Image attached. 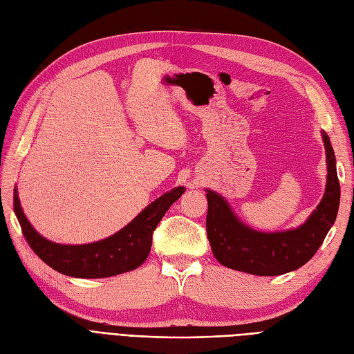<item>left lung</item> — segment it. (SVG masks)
Segmentation results:
<instances>
[{"label": "left lung", "instance_id": "left-lung-1", "mask_svg": "<svg viewBox=\"0 0 354 354\" xmlns=\"http://www.w3.org/2000/svg\"><path fill=\"white\" fill-rule=\"evenodd\" d=\"M326 152V187L319 205L307 220L281 232L255 230L243 223L229 202L217 192L205 189L208 199L207 233L220 264L257 276H277L304 266L319 250L334 226L339 207L337 160L328 134L322 130Z\"/></svg>", "mask_w": 354, "mask_h": 354}]
</instances>
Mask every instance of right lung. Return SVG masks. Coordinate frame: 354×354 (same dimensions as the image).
Segmentation results:
<instances>
[{"label": "right lung", "instance_id": "obj_1", "mask_svg": "<svg viewBox=\"0 0 354 354\" xmlns=\"http://www.w3.org/2000/svg\"><path fill=\"white\" fill-rule=\"evenodd\" d=\"M185 190L183 186L174 187L149 203L134 220L112 236L82 245L56 243L39 234L26 218L16 187L13 202L24 236L42 261L66 276L100 279L131 272L145 263L151 252L152 233L158 223Z\"/></svg>", "mask_w": 354, "mask_h": 354}]
</instances>
